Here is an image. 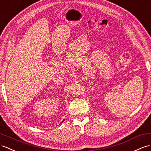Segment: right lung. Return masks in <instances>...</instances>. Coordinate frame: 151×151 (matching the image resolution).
Listing matches in <instances>:
<instances>
[{
	"label": "right lung",
	"mask_w": 151,
	"mask_h": 151,
	"mask_svg": "<svg viewBox=\"0 0 151 151\" xmlns=\"http://www.w3.org/2000/svg\"><path fill=\"white\" fill-rule=\"evenodd\" d=\"M63 121H64V120H63V121H62V122H63ZM62 122H61V123H62Z\"/></svg>",
	"instance_id": "1"
}]
</instances>
